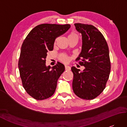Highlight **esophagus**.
<instances>
[{
    "label": "esophagus",
    "instance_id": "esophagus-1",
    "mask_svg": "<svg viewBox=\"0 0 127 127\" xmlns=\"http://www.w3.org/2000/svg\"><path fill=\"white\" fill-rule=\"evenodd\" d=\"M65 69L66 70H70L71 69V68H70V66L65 65Z\"/></svg>",
    "mask_w": 127,
    "mask_h": 127
}]
</instances>
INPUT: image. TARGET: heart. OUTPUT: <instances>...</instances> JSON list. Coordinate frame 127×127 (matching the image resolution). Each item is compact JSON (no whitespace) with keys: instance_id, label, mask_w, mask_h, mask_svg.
<instances>
[{"instance_id":"heart-1","label":"heart","mask_w":127,"mask_h":127,"mask_svg":"<svg viewBox=\"0 0 127 127\" xmlns=\"http://www.w3.org/2000/svg\"><path fill=\"white\" fill-rule=\"evenodd\" d=\"M71 38H76L78 39V35L75 32H71L68 35V39H71ZM59 59L60 60L64 62V63H66L69 61V58L68 56L65 55H61L59 57Z\"/></svg>"}]
</instances>
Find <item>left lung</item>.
I'll return each instance as SVG.
<instances>
[{
	"mask_svg": "<svg viewBox=\"0 0 127 127\" xmlns=\"http://www.w3.org/2000/svg\"><path fill=\"white\" fill-rule=\"evenodd\" d=\"M82 34L81 52L76 59L85 67L82 72L72 66V89L79 98L92 100L100 94L106 87L111 70L109 47L103 35L95 27L75 23Z\"/></svg>",
	"mask_w": 127,
	"mask_h": 127,
	"instance_id": "obj_1",
	"label": "left lung"
}]
</instances>
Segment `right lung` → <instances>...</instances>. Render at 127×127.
<instances>
[{"mask_svg":"<svg viewBox=\"0 0 127 127\" xmlns=\"http://www.w3.org/2000/svg\"><path fill=\"white\" fill-rule=\"evenodd\" d=\"M70 27L69 24H41L32 29L23 41L19 71L23 88L35 99H47L55 92L57 81L65 67L60 62L52 67L46 66V58L48 51L53 50L56 39Z\"/></svg>","mask_w":127,"mask_h":127,"instance_id":"obj_1","label":"right lung"}]
</instances>
